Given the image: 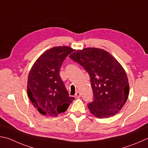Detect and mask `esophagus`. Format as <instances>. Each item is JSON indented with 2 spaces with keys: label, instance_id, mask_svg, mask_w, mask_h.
I'll return each mask as SVG.
<instances>
[{
  "label": "esophagus",
  "instance_id": "34e87169",
  "mask_svg": "<svg viewBox=\"0 0 148 148\" xmlns=\"http://www.w3.org/2000/svg\"><path fill=\"white\" fill-rule=\"evenodd\" d=\"M82 96V93L79 92V91H77L76 95H75V97L77 98H79Z\"/></svg>",
  "mask_w": 148,
  "mask_h": 148
}]
</instances>
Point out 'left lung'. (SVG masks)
Segmentation results:
<instances>
[{"instance_id": "left-lung-1", "label": "left lung", "mask_w": 148, "mask_h": 148, "mask_svg": "<svg viewBox=\"0 0 148 148\" xmlns=\"http://www.w3.org/2000/svg\"><path fill=\"white\" fill-rule=\"evenodd\" d=\"M69 58L89 74L94 96L88 103L91 113L99 119L118 113L127 101L130 90L127 75L119 61L97 48L77 50Z\"/></svg>"}]
</instances>
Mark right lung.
I'll return each instance as SVG.
<instances>
[{
    "label": "right lung",
    "mask_w": 148,
    "mask_h": 148,
    "mask_svg": "<svg viewBox=\"0 0 148 148\" xmlns=\"http://www.w3.org/2000/svg\"><path fill=\"white\" fill-rule=\"evenodd\" d=\"M68 47H56L47 50L32 66L28 78V95L40 113L56 116L66 111L74 100L69 96L60 71L69 54Z\"/></svg>",
    "instance_id": "obj_1"
}]
</instances>
